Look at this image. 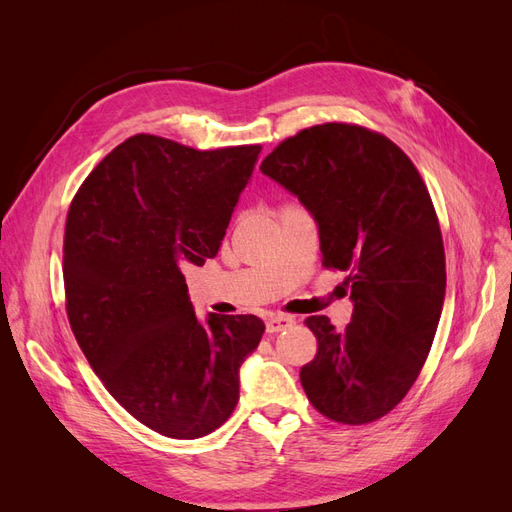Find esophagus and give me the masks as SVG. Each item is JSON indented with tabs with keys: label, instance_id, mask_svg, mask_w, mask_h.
Listing matches in <instances>:
<instances>
[{
	"label": "esophagus",
	"instance_id": "esophagus-1",
	"mask_svg": "<svg viewBox=\"0 0 512 512\" xmlns=\"http://www.w3.org/2000/svg\"><path fill=\"white\" fill-rule=\"evenodd\" d=\"M292 324H294V318L284 316V314H273V316L267 318V331L269 333H280V331L290 329Z\"/></svg>",
	"mask_w": 512,
	"mask_h": 512
}]
</instances>
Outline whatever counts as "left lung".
<instances>
[{
    "label": "left lung",
    "instance_id": "obj_1",
    "mask_svg": "<svg viewBox=\"0 0 512 512\" xmlns=\"http://www.w3.org/2000/svg\"><path fill=\"white\" fill-rule=\"evenodd\" d=\"M260 170L312 211L322 265L346 273L354 301L344 331L305 320L318 350L303 391L329 421L374 423L412 389L442 314L446 260L427 185L391 138L342 121L286 138Z\"/></svg>",
    "mask_w": 512,
    "mask_h": 512
}]
</instances>
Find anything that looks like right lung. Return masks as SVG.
Returning <instances> with one entry per match:
<instances>
[{
	"label": "right lung",
	"mask_w": 512,
	"mask_h": 512,
	"mask_svg": "<svg viewBox=\"0 0 512 512\" xmlns=\"http://www.w3.org/2000/svg\"><path fill=\"white\" fill-rule=\"evenodd\" d=\"M260 145L192 149L130 136L72 198L64 235L70 329L121 408L166 438L228 421L258 316L198 322L183 271L220 250Z\"/></svg>",
	"instance_id": "1"
}]
</instances>
